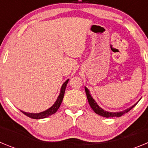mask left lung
<instances>
[{"label":"left lung","instance_id":"1","mask_svg":"<svg viewBox=\"0 0 148 148\" xmlns=\"http://www.w3.org/2000/svg\"><path fill=\"white\" fill-rule=\"evenodd\" d=\"M84 89H85V92H86V95H87V100H88V102L89 104H90L91 108L93 110V111L96 113V114H99V116H103V117H106V118H111V117H120V116H121L122 115L125 114V113H127V112H129V111H130L132 108H134L137 104L136 103V104H135L134 105L130 107V108H127V109H126L125 110L120 111V112H108V111H106L104 110H103L102 108H100V107L98 105L96 101H95L92 99V96H91V95H90V90H89L87 87H84Z\"/></svg>","mask_w":148,"mask_h":148}]
</instances>
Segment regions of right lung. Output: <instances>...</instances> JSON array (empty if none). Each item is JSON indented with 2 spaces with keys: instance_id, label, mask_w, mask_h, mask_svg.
<instances>
[{
  "instance_id": "1",
  "label": "right lung",
  "mask_w": 148,
  "mask_h": 148,
  "mask_svg": "<svg viewBox=\"0 0 148 148\" xmlns=\"http://www.w3.org/2000/svg\"><path fill=\"white\" fill-rule=\"evenodd\" d=\"M68 82H69V79H67L64 83L63 84L62 86H61V90H60L59 95H58V98H57V100L56 101V102L54 103V104H53L52 107H50L49 109L43 111V112H40V113H27V112H24V111H22V110L21 111L23 114H25L26 116H27L28 117L34 119H40L47 118V117H48V116L56 113V112H57V110H58V108H59L61 102H62L63 98H64V92H65V90H66V87Z\"/></svg>"
}]
</instances>
